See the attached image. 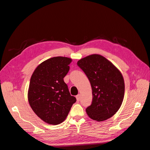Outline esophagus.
Returning a JSON list of instances; mask_svg holds the SVG:
<instances>
[{
  "mask_svg": "<svg viewBox=\"0 0 150 150\" xmlns=\"http://www.w3.org/2000/svg\"><path fill=\"white\" fill-rule=\"evenodd\" d=\"M76 99H77V101H80V99H81V97H80V94H78L76 96Z\"/></svg>",
  "mask_w": 150,
  "mask_h": 150,
  "instance_id": "34e87169",
  "label": "esophagus"
}]
</instances>
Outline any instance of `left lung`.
Segmentation results:
<instances>
[{"mask_svg":"<svg viewBox=\"0 0 150 150\" xmlns=\"http://www.w3.org/2000/svg\"><path fill=\"white\" fill-rule=\"evenodd\" d=\"M78 66L87 76L92 88L93 101L86 111L97 121L110 118L119 110L124 99L125 81L120 70L99 54L81 59Z\"/></svg>","mask_w":150,"mask_h":150,"instance_id":"8db88e82","label":"left lung"}]
</instances>
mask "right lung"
<instances>
[{"label":"right lung","instance_id":"1","mask_svg":"<svg viewBox=\"0 0 150 150\" xmlns=\"http://www.w3.org/2000/svg\"><path fill=\"white\" fill-rule=\"evenodd\" d=\"M71 58L54 57L35 68L30 78L28 101L39 117L49 125L64 121L76 101L63 78L69 70Z\"/></svg>","mask_w":150,"mask_h":150}]
</instances>
